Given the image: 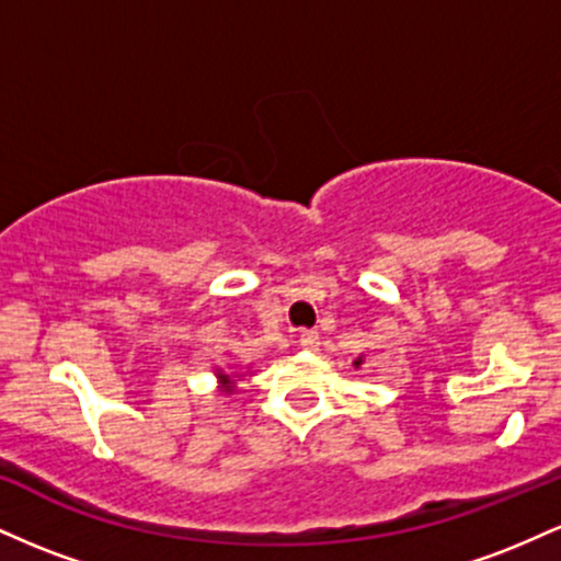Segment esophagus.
<instances>
[{
  "instance_id": "obj_1",
  "label": "esophagus",
  "mask_w": 561,
  "mask_h": 561,
  "mask_svg": "<svg viewBox=\"0 0 561 561\" xmlns=\"http://www.w3.org/2000/svg\"><path fill=\"white\" fill-rule=\"evenodd\" d=\"M298 343L302 351H319V332H300Z\"/></svg>"
}]
</instances>
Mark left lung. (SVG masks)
<instances>
[{
  "label": "left lung",
  "instance_id": "8db88e82",
  "mask_svg": "<svg viewBox=\"0 0 561 561\" xmlns=\"http://www.w3.org/2000/svg\"><path fill=\"white\" fill-rule=\"evenodd\" d=\"M362 364H364V356H358L356 362H353V366H356V369H362Z\"/></svg>",
  "mask_w": 561,
  "mask_h": 561
}]
</instances>
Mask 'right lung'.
I'll list each match as a JSON object with an SVG mask.
<instances>
[{
  "label": "right lung",
  "mask_w": 561,
  "mask_h": 561,
  "mask_svg": "<svg viewBox=\"0 0 561 561\" xmlns=\"http://www.w3.org/2000/svg\"><path fill=\"white\" fill-rule=\"evenodd\" d=\"M216 377H218V392H224V396H231V392L237 390V379L242 377H253V375H237V371H224V369H216Z\"/></svg>",
  "instance_id": "1"
}]
</instances>
